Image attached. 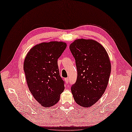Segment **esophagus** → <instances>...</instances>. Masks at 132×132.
Wrapping results in <instances>:
<instances>
[{"mask_svg": "<svg viewBox=\"0 0 132 132\" xmlns=\"http://www.w3.org/2000/svg\"><path fill=\"white\" fill-rule=\"evenodd\" d=\"M65 82H66L67 84H68V83H69V79L68 78H65Z\"/></svg>", "mask_w": 132, "mask_h": 132, "instance_id": "1", "label": "esophagus"}]
</instances>
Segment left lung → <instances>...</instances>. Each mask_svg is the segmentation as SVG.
Listing matches in <instances>:
<instances>
[{"label":"left lung","mask_w":132,"mask_h":132,"mask_svg":"<svg viewBox=\"0 0 132 132\" xmlns=\"http://www.w3.org/2000/svg\"><path fill=\"white\" fill-rule=\"evenodd\" d=\"M69 48L78 72L71 93L77 104L90 107L101 98L109 83L111 70L109 57L105 48L92 39H76Z\"/></svg>","instance_id":"8db88e82"}]
</instances>
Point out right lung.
<instances>
[{"label": "right lung", "mask_w": 132, "mask_h": 132, "mask_svg": "<svg viewBox=\"0 0 132 132\" xmlns=\"http://www.w3.org/2000/svg\"><path fill=\"white\" fill-rule=\"evenodd\" d=\"M66 47L67 44L62 42L42 43L31 48L25 59L23 70L28 87L45 107L56 104L64 90L57 61Z\"/></svg>", "instance_id": "add662e5"}]
</instances>
